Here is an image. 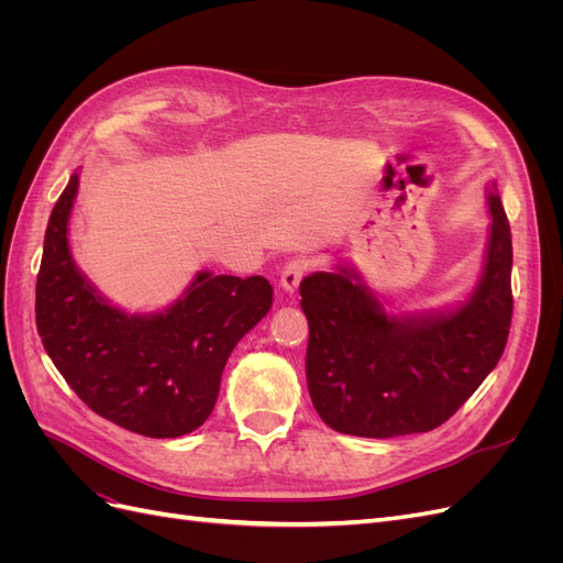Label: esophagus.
I'll return each mask as SVG.
<instances>
[{"mask_svg":"<svg viewBox=\"0 0 563 563\" xmlns=\"http://www.w3.org/2000/svg\"><path fill=\"white\" fill-rule=\"evenodd\" d=\"M310 267H312L310 261H305V258L288 261L282 269V288H284V291H288V294L298 291V286H300L302 277L310 272Z\"/></svg>","mask_w":563,"mask_h":563,"instance_id":"34e87169","label":"esophagus"}]
</instances>
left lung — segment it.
<instances>
[{"mask_svg":"<svg viewBox=\"0 0 563 563\" xmlns=\"http://www.w3.org/2000/svg\"><path fill=\"white\" fill-rule=\"evenodd\" d=\"M490 203L484 277L451 314L387 317L354 272L300 282L310 323L305 376L319 418L335 432L387 439L446 422L496 368L512 323V232Z\"/></svg>","mask_w":563,"mask_h":563,"instance_id":"8db88e82","label":"left lung"}]
</instances>
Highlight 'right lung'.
Listing matches in <instances>:
<instances>
[{
    "instance_id": "right-lung-1",
    "label": "right lung",
    "mask_w": 563,
    "mask_h": 563,
    "mask_svg": "<svg viewBox=\"0 0 563 563\" xmlns=\"http://www.w3.org/2000/svg\"><path fill=\"white\" fill-rule=\"evenodd\" d=\"M79 178L48 218L37 275V331L51 362L91 411L129 432L172 439L213 411L234 345L272 308L265 277L199 272L185 296L152 317H131L100 298L67 246Z\"/></svg>"
}]
</instances>
